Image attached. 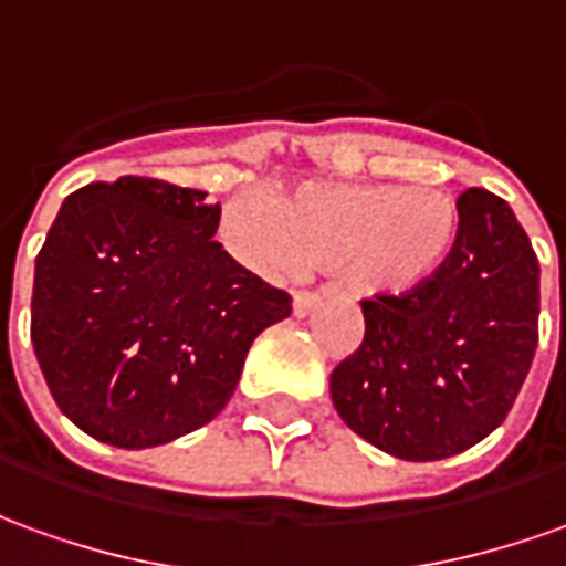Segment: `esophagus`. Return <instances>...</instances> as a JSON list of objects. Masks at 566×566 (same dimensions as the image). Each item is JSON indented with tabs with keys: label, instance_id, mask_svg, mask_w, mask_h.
<instances>
[{
	"label": "esophagus",
	"instance_id": "1",
	"mask_svg": "<svg viewBox=\"0 0 566 566\" xmlns=\"http://www.w3.org/2000/svg\"><path fill=\"white\" fill-rule=\"evenodd\" d=\"M317 305H321V298H317L314 292H295V298H292V314H295V317H307Z\"/></svg>",
	"mask_w": 566,
	"mask_h": 566
}]
</instances>
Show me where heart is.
I'll return each mask as SVG.
<instances>
[{
	"label": "heart",
	"mask_w": 566,
	"mask_h": 566,
	"mask_svg": "<svg viewBox=\"0 0 566 566\" xmlns=\"http://www.w3.org/2000/svg\"><path fill=\"white\" fill-rule=\"evenodd\" d=\"M459 209L434 185L302 181L280 200L240 193L221 206L218 233L264 276L333 268L357 298H403L424 286L453 249Z\"/></svg>",
	"instance_id": "obj_1"
}]
</instances>
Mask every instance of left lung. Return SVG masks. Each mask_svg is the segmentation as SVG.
Returning <instances> with one entry per match:
<instances>
[{"label": "left lung", "mask_w": 566, "mask_h": 566, "mask_svg": "<svg viewBox=\"0 0 566 566\" xmlns=\"http://www.w3.org/2000/svg\"><path fill=\"white\" fill-rule=\"evenodd\" d=\"M455 209V243L434 276L403 298L360 302L364 345L329 379L342 422L407 462L493 434L539 342V261L512 206L469 187Z\"/></svg>", "instance_id": "1"}]
</instances>
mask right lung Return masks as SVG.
Listing matches in <instances>:
<instances>
[{"label": "right lung", "mask_w": 566, "mask_h": 566, "mask_svg": "<svg viewBox=\"0 0 566 566\" xmlns=\"http://www.w3.org/2000/svg\"><path fill=\"white\" fill-rule=\"evenodd\" d=\"M206 190L123 175L70 193L36 259L30 338L88 438L147 450L228 407L255 335L292 298L212 240Z\"/></svg>", "instance_id": "add662e5"}]
</instances>
